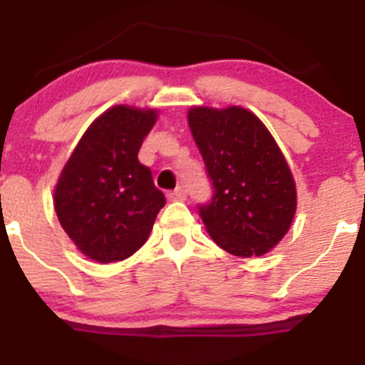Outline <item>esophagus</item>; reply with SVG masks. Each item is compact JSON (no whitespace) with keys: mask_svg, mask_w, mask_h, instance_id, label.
Returning <instances> with one entry per match:
<instances>
[{"mask_svg":"<svg viewBox=\"0 0 365 365\" xmlns=\"http://www.w3.org/2000/svg\"><path fill=\"white\" fill-rule=\"evenodd\" d=\"M167 198H169L170 202H183V200L187 198V192L183 187H178V189L170 190L169 195H167Z\"/></svg>","mask_w":365,"mask_h":365,"instance_id":"1","label":"esophagus"}]
</instances>
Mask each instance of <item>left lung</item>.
Returning <instances> with one entry per match:
<instances>
[{"instance_id": "8db88e82", "label": "left lung", "mask_w": 365, "mask_h": 365, "mask_svg": "<svg viewBox=\"0 0 365 365\" xmlns=\"http://www.w3.org/2000/svg\"><path fill=\"white\" fill-rule=\"evenodd\" d=\"M187 118L215 189L211 202L198 205L207 232L235 256L265 255L297 211V187L280 147L242 107H192Z\"/></svg>"}]
</instances>
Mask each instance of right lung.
<instances>
[{"label": "right lung", "mask_w": 365, "mask_h": 365, "mask_svg": "<svg viewBox=\"0 0 365 365\" xmlns=\"http://www.w3.org/2000/svg\"><path fill=\"white\" fill-rule=\"evenodd\" d=\"M156 110L116 105L85 130L54 190L61 227L91 260H125L147 242L165 196L138 160Z\"/></svg>", "instance_id": "1"}]
</instances>
